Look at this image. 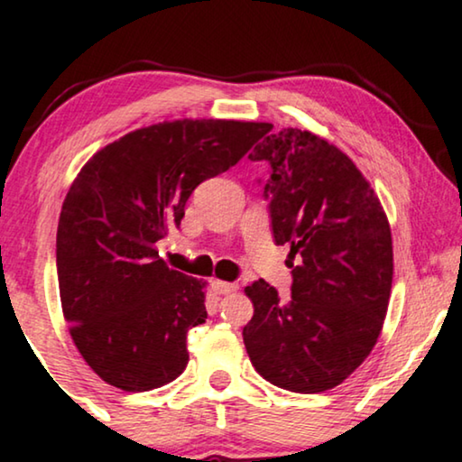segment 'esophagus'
Returning <instances> with one entry per match:
<instances>
[{
    "instance_id": "obj_1",
    "label": "esophagus",
    "mask_w": 462,
    "mask_h": 462,
    "mask_svg": "<svg viewBox=\"0 0 462 462\" xmlns=\"http://www.w3.org/2000/svg\"><path fill=\"white\" fill-rule=\"evenodd\" d=\"M213 291L219 293V295H227L232 291H236V282H226V281H213L211 282Z\"/></svg>"
}]
</instances>
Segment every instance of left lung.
Wrapping results in <instances>:
<instances>
[{"mask_svg": "<svg viewBox=\"0 0 462 462\" xmlns=\"http://www.w3.org/2000/svg\"><path fill=\"white\" fill-rule=\"evenodd\" d=\"M249 158L266 160L263 186L276 245H289L291 295L260 279L245 287L254 317L243 340L268 383L321 393L365 361L383 329L393 282L389 219L353 160L300 128L273 133Z\"/></svg>", "mask_w": 462, "mask_h": 462, "instance_id": "1", "label": "left lung"}]
</instances>
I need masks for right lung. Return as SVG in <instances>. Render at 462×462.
<instances>
[{
	"instance_id": "1",
	"label": "right lung",
	"mask_w": 462,
	"mask_h": 462,
	"mask_svg": "<svg viewBox=\"0 0 462 462\" xmlns=\"http://www.w3.org/2000/svg\"><path fill=\"white\" fill-rule=\"evenodd\" d=\"M263 134L236 120L139 128L97 152L67 192L57 230L60 306L79 355L107 384L152 391L188 365L205 323V282L171 270L156 243L180 227L196 186Z\"/></svg>"
}]
</instances>
